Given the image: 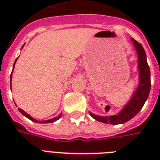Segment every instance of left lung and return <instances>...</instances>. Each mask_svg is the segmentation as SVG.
<instances>
[{
  "label": "left lung",
  "mask_w": 160,
  "mask_h": 160,
  "mask_svg": "<svg viewBox=\"0 0 160 160\" xmlns=\"http://www.w3.org/2000/svg\"><path fill=\"white\" fill-rule=\"evenodd\" d=\"M131 41L136 50L138 55V70L139 72V86L132 95L131 99L125 106L116 114L111 116H100L90 112V116L98 121L105 124H121L133 119L144 106V103L149 97L151 82H150V70L147 63L146 53L140 43L131 38Z\"/></svg>",
  "instance_id": "1"
}]
</instances>
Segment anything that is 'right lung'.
Wrapping results in <instances>:
<instances>
[{"instance_id": "right-lung-1", "label": "right lung", "mask_w": 160, "mask_h": 160, "mask_svg": "<svg viewBox=\"0 0 160 160\" xmlns=\"http://www.w3.org/2000/svg\"><path fill=\"white\" fill-rule=\"evenodd\" d=\"M22 48H23V46L21 47V49H22ZM17 59H18V58H16V61H15V63H14L13 70H14V67H15V64H16ZM11 76H12V72H11V79H10V80H11ZM18 109H19V111L21 112V114H23L24 116H26V118H28L29 119H31V121L36 122V123H41V124H48V123H53V122H55V121H56V120H58V119H60V117H61V114H59L58 116H56V117H55V118H53V119H48V120H43V121H38V120H36V119H34V118H32V117H31V115H30V114H27V113H26V112H25V111H24V110H22V109H20V108H19Z\"/></svg>"}]
</instances>
